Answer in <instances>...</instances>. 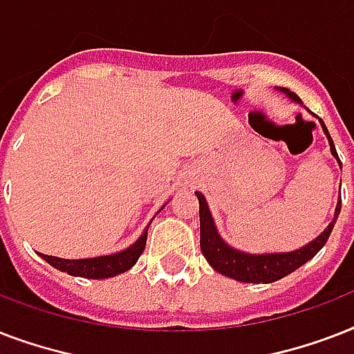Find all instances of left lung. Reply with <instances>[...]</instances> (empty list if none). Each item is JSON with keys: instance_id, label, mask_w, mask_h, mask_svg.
I'll use <instances>...</instances> for the list:
<instances>
[{"instance_id": "8db88e82", "label": "left lung", "mask_w": 354, "mask_h": 354, "mask_svg": "<svg viewBox=\"0 0 354 354\" xmlns=\"http://www.w3.org/2000/svg\"><path fill=\"white\" fill-rule=\"evenodd\" d=\"M281 93H285L290 101L301 104V99L294 93V91L286 90V88H275ZM319 124L324 128L325 136H327V141H329L330 154L335 156L336 161L340 163V158L336 154L335 143L329 136V130L325 127V122L319 119ZM342 167V163H340ZM196 196H198L200 202V248H202V253H204L205 261L211 264V268H215L218 274L226 275V277H232L235 281H241V283H274L277 279H283L285 275L292 274L294 270H297L299 266L310 261V259L316 255V253L325 246V242L329 239L333 227H335V222L340 215L342 209V200L338 198V204H336L335 216L324 232L319 233L314 241H310L308 244L301 246L299 250H294V252H275V253H248L242 252V250H236V248L230 246L224 239L221 236L218 230H216L215 218L211 215L209 205H207V200L202 193L196 191Z\"/></svg>"}]
</instances>
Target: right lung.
<instances>
[{
	"instance_id": "add662e5",
	"label": "right lung",
	"mask_w": 354,
	"mask_h": 354,
	"mask_svg": "<svg viewBox=\"0 0 354 354\" xmlns=\"http://www.w3.org/2000/svg\"><path fill=\"white\" fill-rule=\"evenodd\" d=\"M149 226L145 227V232L141 233V236L133 244H130L127 250H121V252L112 253V255H101V257L90 259H60L40 253V257L44 261H47L51 266H55L57 270H60V272H68L69 275H75V277H86V279H108V277H115L119 274H124L127 270H130L133 264L138 263L139 255L143 253L145 244H147Z\"/></svg>"
}]
</instances>
